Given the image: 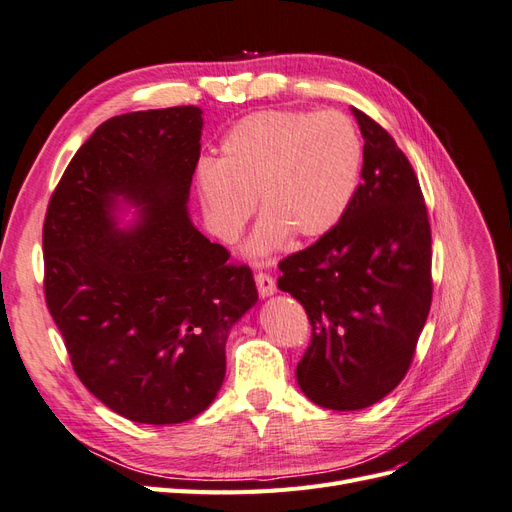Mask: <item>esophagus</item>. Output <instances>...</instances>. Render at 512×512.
<instances>
[{"label": "esophagus", "mask_w": 512, "mask_h": 512, "mask_svg": "<svg viewBox=\"0 0 512 512\" xmlns=\"http://www.w3.org/2000/svg\"><path fill=\"white\" fill-rule=\"evenodd\" d=\"M254 280H256V286H258V292H260L262 299L271 297V294L277 292V284H275V280H273V277H271L269 273L258 271V273L254 275Z\"/></svg>", "instance_id": "obj_1"}]
</instances>
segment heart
Segmentation results:
<instances>
[{"mask_svg": "<svg viewBox=\"0 0 512 512\" xmlns=\"http://www.w3.org/2000/svg\"><path fill=\"white\" fill-rule=\"evenodd\" d=\"M363 145L354 123L337 111H262L243 117L200 162L198 196L211 228L232 243L254 213L262 220L252 256L280 250L286 237L318 239L337 226L359 185Z\"/></svg>", "mask_w": 512, "mask_h": 512, "instance_id": "1", "label": "heart"}]
</instances>
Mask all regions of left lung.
I'll use <instances>...</instances> for the list:
<instances>
[{
	"label": "left lung",
	"mask_w": 512,
	"mask_h": 512,
	"mask_svg": "<svg viewBox=\"0 0 512 512\" xmlns=\"http://www.w3.org/2000/svg\"><path fill=\"white\" fill-rule=\"evenodd\" d=\"M361 183L344 218L280 262V290L312 324L297 382L314 404L363 410L404 380L431 307V228L414 168L382 126L352 108Z\"/></svg>",
	"instance_id": "1"
}]
</instances>
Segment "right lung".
<instances>
[{
  "label": "right lung",
  "instance_id": "right-lung-1",
  "mask_svg": "<svg viewBox=\"0 0 512 512\" xmlns=\"http://www.w3.org/2000/svg\"><path fill=\"white\" fill-rule=\"evenodd\" d=\"M203 111L117 115L74 153L46 209L44 297L76 376L134 423L175 425L209 408L226 339L258 301L188 215ZM121 204L136 206L128 229Z\"/></svg>",
  "mask_w": 512,
  "mask_h": 512
}]
</instances>
